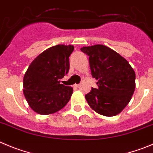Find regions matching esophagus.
Wrapping results in <instances>:
<instances>
[{
  "mask_svg": "<svg viewBox=\"0 0 153 153\" xmlns=\"http://www.w3.org/2000/svg\"><path fill=\"white\" fill-rule=\"evenodd\" d=\"M80 84H75V85H74V87H75V88H79L80 87Z\"/></svg>",
  "mask_w": 153,
  "mask_h": 153,
  "instance_id": "1",
  "label": "esophagus"
}]
</instances>
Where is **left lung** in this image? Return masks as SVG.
Returning a JSON list of instances; mask_svg holds the SVG:
<instances>
[{"label": "left lung", "mask_w": 153, "mask_h": 153, "mask_svg": "<svg viewBox=\"0 0 153 153\" xmlns=\"http://www.w3.org/2000/svg\"><path fill=\"white\" fill-rule=\"evenodd\" d=\"M81 51L89 56L91 75L97 80V89L85 95L88 105L102 115H118L134 92V71L124 57L105 45L83 47Z\"/></svg>", "instance_id": "left-lung-1"}]
</instances>
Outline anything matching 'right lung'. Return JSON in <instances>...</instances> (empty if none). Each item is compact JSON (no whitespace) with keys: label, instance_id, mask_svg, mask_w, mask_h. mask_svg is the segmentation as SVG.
<instances>
[{"label":"right lung","instance_id":"obj_1","mask_svg":"<svg viewBox=\"0 0 153 153\" xmlns=\"http://www.w3.org/2000/svg\"><path fill=\"white\" fill-rule=\"evenodd\" d=\"M72 45L58 44L43 51L28 66L23 78V93L31 109L40 115L62 109L69 101L73 88L59 80L69 70Z\"/></svg>","mask_w":153,"mask_h":153}]
</instances>
